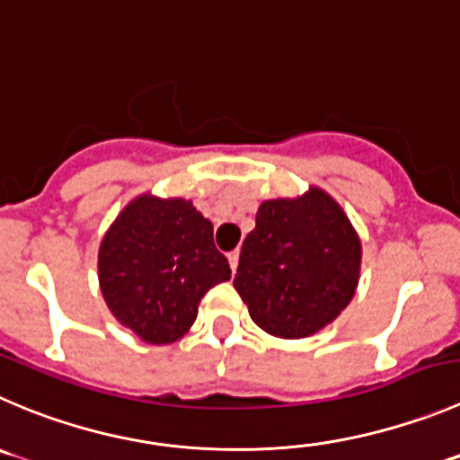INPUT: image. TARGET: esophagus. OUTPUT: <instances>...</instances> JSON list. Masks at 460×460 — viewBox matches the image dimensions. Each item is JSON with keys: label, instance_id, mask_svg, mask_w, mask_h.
<instances>
[{"label": "esophagus", "instance_id": "esophagus-1", "mask_svg": "<svg viewBox=\"0 0 460 460\" xmlns=\"http://www.w3.org/2000/svg\"><path fill=\"white\" fill-rule=\"evenodd\" d=\"M227 261H230V269H233V273H234V270H237V266H239V251L227 252Z\"/></svg>", "mask_w": 460, "mask_h": 460}]
</instances>
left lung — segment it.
I'll list each match as a JSON object with an SVG mask.
<instances>
[{
  "label": "left lung",
  "mask_w": 460,
  "mask_h": 460,
  "mask_svg": "<svg viewBox=\"0 0 460 460\" xmlns=\"http://www.w3.org/2000/svg\"><path fill=\"white\" fill-rule=\"evenodd\" d=\"M361 270V239L321 187L270 199L243 239L234 288L257 327L278 339H307L349 305Z\"/></svg>",
  "instance_id": "1"
}]
</instances>
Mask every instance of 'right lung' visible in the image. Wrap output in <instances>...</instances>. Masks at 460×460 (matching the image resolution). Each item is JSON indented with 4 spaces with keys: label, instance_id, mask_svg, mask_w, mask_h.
I'll return each instance as SVG.
<instances>
[{
    "label": "right lung",
    "instance_id": "obj_1",
    "mask_svg": "<svg viewBox=\"0 0 460 460\" xmlns=\"http://www.w3.org/2000/svg\"><path fill=\"white\" fill-rule=\"evenodd\" d=\"M230 279L214 227L187 199L135 196L99 246V287L112 316L148 345L182 339L205 293Z\"/></svg>",
    "mask_w": 460,
    "mask_h": 460
}]
</instances>
